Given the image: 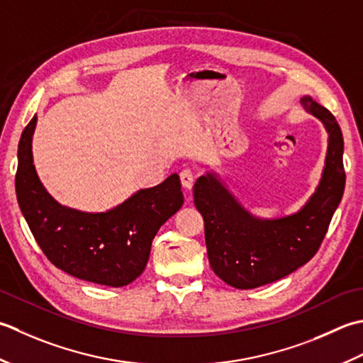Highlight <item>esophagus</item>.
I'll return each mask as SVG.
<instances>
[{
	"mask_svg": "<svg viewBox=\"0 0 363 363\" xmlns=\"http://www.w3.org/2000/svg\"><path fill=\"white\" fill-rule=\"evenodd\" d=\"M180 182L184 189H191L192 184H194V172L191 169H183L180 172Z\"/></svg>",
	"mask_w": 363,
	"mask_h": 363,
	"instance_id": "esophagus-1",
	"label": "esophagus"
}]
</instances>
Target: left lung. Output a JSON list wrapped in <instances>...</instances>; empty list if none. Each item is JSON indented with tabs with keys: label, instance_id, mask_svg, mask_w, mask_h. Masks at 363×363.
<instances>
[{
	"label": "left lung",
	"instance_id": "8db88e82",
	"mask_svg": "<svg viewBox=\"0 0 363 363\" xmlns=\"http://www.w3.org/2000/svg\"><path fill=\"white\" fill-rule=\"evenodd\" d=\"M301 103L323 122L329 139L320 184L298 213L277 219L257 218L213 172L199 177L194 184V205L205 223L211 268L238 290L276 282L306 264L320 249L343 197L346 175L340 125L313 99L302 97Z\"/></svg>",
	"mask_w": 363,
	"mask_h": 363
}]
</instances>
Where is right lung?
I'll return each mask as SVG.
<instances>
[{
	"instance_id": "add662e5",
	"label": "right lung",
	"mask_w": 363,
	"mask_h": 363,
	"mask_svg": "<svg viewBox=\"0 0 363 363\" xmlns=\"http://www.w3.org/2000/svg\"><path fill=\"white\" fill-rule=\"evenodd\" d=\"M34 116L18 143L16 191L18 206L42 252L56 268L87 282L125 286L149 262L160 227L182 208L180 177L139 189L105 213H87L61 205L48 194L33 160Z\"/></svg>"
}]
</instances>
